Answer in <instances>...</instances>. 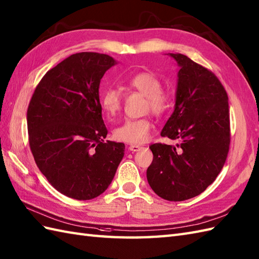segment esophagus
<instances>
[{
  "label": "esophagus",
  "mask_w": 259,
  "mask_h": 259,
  "mask_svg": "<svg viewBox=\"0 0 259 259\" xmlns=\"http://www.w3.org/2000/svg\"><path fill=\"white\" fill-rule=\"evenodd\" d=\"M142 149V147L140 146H130L129 147V150L132 152H137V151H140V150Z\"/></svg>",
  "instance_id": "34e87169"
}]
</instances>
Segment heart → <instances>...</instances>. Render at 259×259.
Returning a JSON list of instances; mask_svg holds the SVG:
<instances>
[{
    "mask_svg": "<svg viewBox=\"0 0 259 259\" xmlns=\"http://www.w3.org/2000/svg\"><path fill=\"white\" fill-rule=\"evenodd\" d=\"M128 87L147 97V109L161 116L169 109V96L162 90V81L151 71H141L132 76L127 82ZM101 106L109 117L116 116L121 109L122 95L117 88L109 87L101 94ZM152 123L150 120L128 119L113 129L112 136L117 141L129 144H141L149 139Z\"/></svg>",
    "mask_w": 259,
    "mask_h": 259,
    "instance_id": "obj_1",
    "label": "heart"
}]
</instances>
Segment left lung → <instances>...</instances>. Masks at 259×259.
Returning a JSON list of instances; mask_svg holds the SVG:
<instances>
[{"label": "left lung", "instance_id": "obj_1", "mask_svg": "<svg viewBox=\"0 0 259 259\" xmlns=\"http://www.w3.org/2000/svg\"><path fill=\"white\" fill-rule=\"evenodd\" d=\"M180 70L176 108L161 136L180 139L177 146H150L153 161L149 185L166 201H185L211 185L223 169L231 143L225 88L211 70L182 54H170Z\"/></svg>", "mask_w": 259, "mask_h": 259}]
</instances>
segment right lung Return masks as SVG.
<instances>
[{
	"instance_id": "right-lung-1",
	"label": "right lung",
	"mask_w": 259,
	"mask_h": 259,
	"mask_svg": "<svg viewBox=\"0 0 259 259\" xmlns=\"http://www.w3.org/2000/svg\"><path fill=\"white\" fill-rule=\"evenodd\" d=\"M106 54H73L36 86L27 109L29 148L36 165L62 194L86 201L99 196L115 177L124 144L107 141L99 85L116 65Z\"/></svg>"
}]
</instances>
